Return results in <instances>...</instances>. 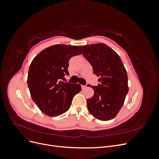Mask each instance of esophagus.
<instances>
[{"instance_id":"1","label":"esophagus","mask_w":159,"mask_h":159,"mask_svg":"<svg viewBox=\"0 0 159 159\" xmlns=\"http://www.w3.org/2000/svg\"><path fill=\"white\" fill-rule=\"evenodd\" d=\"M86 87H87V86H86V85H81V89L84 90V89H85L86 88Z\"/></svg>"}]
</instances>
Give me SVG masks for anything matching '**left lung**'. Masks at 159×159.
<instances>
[{"label":"left lung","mask_w":159,"mask_h":159,"mask_svg":"<svg viewBox=\"0 0 159 159\" xmlns=\"http://www.w3.org/2000/svg\"><path fill=\"white\" fill-rule=\"evenodd\" d=\"M100 84L92 86L94 95L87 99L88 109L101 121L113 119L122 107L128 93L127 71L119 56L102 43L80 46Z\"/></svg>","instance_id":"obj_1"}]
</instances>
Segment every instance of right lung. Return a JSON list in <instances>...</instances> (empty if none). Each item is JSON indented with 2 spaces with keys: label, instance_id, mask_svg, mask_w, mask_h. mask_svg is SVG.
Masks as SVG:
<instances>
[{
  "label": "right lung",
  "instance_id": "obj_1",
  "mask_svg": "<svg viewBox=\"0 0 159 159\" xmlns=\"http://www.w3.org/2000/svg\"><path fill=\"white\" fill-rule=\"evenodd\" d=\"M78 46L53 45L40 52L31 62L27 83L32 100L42 113L55 117L66 112L79 84L64 82L71 57L81 52Z\"/></svg>",
  "mask_w": 159,
  "mask_h": 159
}]
</instances>
